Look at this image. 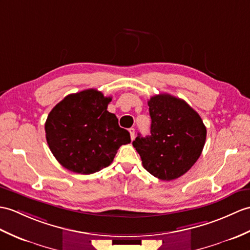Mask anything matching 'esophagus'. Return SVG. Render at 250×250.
Listing matches in <instances>:
<instances>
[{
    "label": "esophagus",
    "mask_w": 250,
    "mask_h": 250,
    "mask_svg": "<svg viewBox=\"0 0 250 250\" xmlns=\"http://www.w3.org/2000/svg\"><path fill=\"white\" fill-rule=\"evenodd\" d=\"M129 133H130V136H131V139L133 141L135 137V129L134 127H131V129H129Z\"/></svg>",
    "instance_id": "esophagus-1"
}]
</instances>
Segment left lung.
Returning a JSON list of instances; mask_svg holds the SVG:
<instances>
[{
	"instance_id": "8db88e82",
	"label": "left lung",
	"mask_w": 250,
	"mask_h": 250,
	"mask_svg": "<svg viewBox=\"0 0 250 250\" xmlns=\"http://www.w3.org/2000/svg\"><path fill=\"white\" fill-rule=\"evenodd\" d=\"M151 135L138 134L133 147L152 176L170 181L190 169L205 147L207 129L199 114L182 99L160 94L148 101Z\"/></svg>"
}]
</instances>
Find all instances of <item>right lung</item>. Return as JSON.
<instances>
[{
	"mask_svg": "<svg viewBox=\"0 0 250 250\" xmlns=\"http://www.w3.org/2000/svg\"><path fill=\"white\" fill-rule=\"evenodd\" d=\"M112 97L86 89L65 97L46 118V143L59 163L68 170L90 175L111 165L117 150L131 143L107 111Z\"/></svg>",
	"mask_w": 250,
	"mask_h": 250,
	"instance_id": "1",
	"label": "right lung"
}]
</instances>
